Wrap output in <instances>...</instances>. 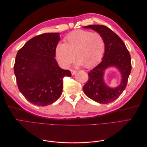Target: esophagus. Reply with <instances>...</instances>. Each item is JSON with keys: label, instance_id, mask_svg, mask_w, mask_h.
Segmentation results:
<instances>
[{"label": "esophagus", "instance_id": "1", "mask_svg": "<svg viewBox=\"0 0 147 147\" xmlns=\"http://www.w3.org/2000/svg\"><path fill=\"white\" fill-rule=\"evenodd\" d=\"M70 71H71V74H72V75H74L75 73H76V72H77L76 70H73V69H71V70H70Z\"/></svg>", "mask_w": 147, "mask_h": 147}]
</instances>
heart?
<instances>
[{"label": "heart", "instance_id": "heart-1", "mask_svg": "<svg viewBox=\"0 0 147 147\" xmlns=\"http://www.w3.org/2000/svg\"><path fill=\"white\" fill-rule=\"evenodd\" d=\"M64 41L65 43L57 44L55 49L56 58L64 67H68L75 56L78 65L86 68L92 67L103 58L105 42L99 33L77 30L67 35Z\"/></svg>", "mask_w": 147, "mask_h": 147}]
</instances>
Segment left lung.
<instances>
[{"mask_svg":"<svg viewBox=\"0 0 147 147\" xmlns=\"http://www.w3.org/2000/svg\"><path fill=\"white\" fill-rule=\"evenodd\" d=\"M84 28H91L103 36L105 42V51L101 63L88 73V81L83 86L85 94L100 104H109L122 94L127 86L131 71L130 53L120 37L103 25H89ZM110 66H117L122 74V82L116 88L107 86L103 77L105 70Z\"/></svg>","mask_w":147,"mask_h":147,"instance_id":"8db88e82","label":"left lung"}]
</instances>
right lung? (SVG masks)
Instances as JSON below:
<instances>
[{"mask_svg": "<svg viewBox=\"0 0 147 147\" xmlns=\"http://www.w3.org/2000/svg\"><path fill=\"white\" fill-rule=\"evenodd\" d=\"M59 33H45L31 38L18 51L14 72L20 91L30 103L47 106L58 99L69 70L61 69L55 57Z\"/></svg>", "mask_w": 147, "mask_h": 147, "instance_id": "add662e5", "label": "right lung"}]
</instances>
